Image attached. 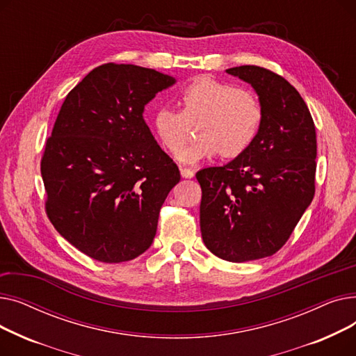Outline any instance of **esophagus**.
<instances>
[{"mask_svg": "<svg viewBox=\"0 0 356 356\" xmlns=\"http://www.w3.org/2000/svg\"><path fill=\"white\" fill-rule=\"evenodd\" d=\"M180 173H181V177H184V179H192L195 176V172L192 170V168H188V167H181Z\"/></svg>", "mask_w": 356, "mask_h": 356, "instance_id": "obj_1", "label": "esophagus"}]
</instances>
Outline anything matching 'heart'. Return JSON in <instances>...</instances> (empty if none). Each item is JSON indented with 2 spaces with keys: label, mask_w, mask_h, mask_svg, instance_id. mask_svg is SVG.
I'll list each match as a JSON object with an SVG mask.
<instances>
[{
  "label": "heart",
  "mask_w": 356,
  "mask_h": 356,
  "mask_svg": "<svg viewBox=\"0 0 356 356\" xmlns=\"http://www.w3.org/2000/svg\"><path fill=\"white\" fill-rule=\"evenodd\" d=\"M179 104L181 111L159 108L153 129L167 152L177 154L188 138L190 125L198 124V140L177 156L184 164L218 153L228 159L241 156L255 141L264 120L263 105L252 90L209 76L186 85L179 93Z\"/></svg>",
  "instance_id": "heart-1"
}]
</instances>
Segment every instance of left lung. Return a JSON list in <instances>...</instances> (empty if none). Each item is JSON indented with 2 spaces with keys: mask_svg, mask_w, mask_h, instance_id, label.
Instances as JSON below:
<instances>
[{
  "mask_svg": "<svg viewBox=\"0 0 356 356\" xmlns=\"http://www.w3.org/2000/svg\"><path fill=\"white\" fill-rule=\"evenodd\" d=\"M227 73L251 83L264 120L245 153L196 173L200 231L212 254L245 263L282 248L312 203L317 143L306 102L283 76L252 65Z\"/></svg>",
  "mask_w": 356,
  "mask_h": 356,
  "instance_id": "obj_1",
  "label": "left lung"
}]
</instances>
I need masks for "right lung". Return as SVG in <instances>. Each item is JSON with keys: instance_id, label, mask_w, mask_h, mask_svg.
Masks as SVG:
<instances>
[{"instance_id": "1", "label": "right lung", "mask_w": 356, "mask_h": 356, "mask_svg": "<svg viewBox=\"0 0 356 356\" xmlns=\"http://www.w3.org/2000/svg\"><path fill=\"white\" fill-rule=\"evenodd\" d=\"M175 78L105 63L65 98L40 163L46 213L88 257L115 264L153 244L163 203L180 180L143 118Z\"/></svg>"}]
</instances>
